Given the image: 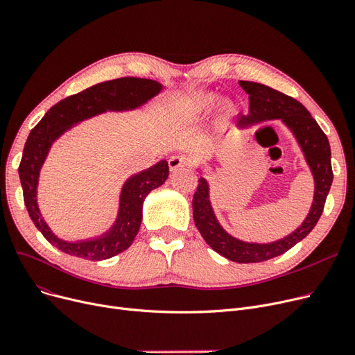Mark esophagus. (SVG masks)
Returning <instances> with one entry per match:
<instances>
[{
  "mask_svg": "<svg viewBox=\"0 0 355 355\" xmlns=\"http://www.w3.org/2000/svg\"><path fill=\"white\" fill-rule=\"evenodd\" d=\"M168 165H169V169H171L173 173L178 171L180 168H186V166H189V164H187L186 158L181 157V155H174V157L169 158V159H168Z\"/></svg>",
  "mask_w": 355,
  "mask_h": 355,
  "instance_id": "esophagus-1",
  "label": "esophagus"
}]
</instances>
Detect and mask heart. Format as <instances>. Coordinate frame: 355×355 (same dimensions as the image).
I'll use <instances>...</instances> for the list:
<instances>
[{"mask_svg":"<svg viewBox=\"0 0 355 355\" xmlns=\"http://www.w3.org/2000/svg\"><path fill=\"white\" fill-rule=\"evenodd\" d=\"M216 99H218V94L213 91L198 92V94H196L191 98L189 104V116L191 119H202L213 109V105H214V113L219 119H229L236 113L238 107L235 100H232L230 97H223L216 102ZM214 102L216 103V105L214 104Z\"/></svg>","mask_w":355,"mask_h":355,"instance_id":"obj_1","label":"heart"}]
</instances>
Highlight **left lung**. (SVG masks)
I'll list each match as a JSON object with an SVG mask.
<instances>
[{
    "mask_svg": "<svg viewBox=\"0 0 355 355\" xmlns=\"http://www.w3.org/2000/svg\"><path fill=\"white\" fill-rule=\"evenodd\" d=\"M239 85L246 94H250V113L238 116L236 126L245 129L261 121L280 119L295 135L315 180L313 203L303 223L283 239L257 243L234 238L220 226L210 203L209 182L200 177L193 197V218L198 232L222 257L235 263L248 264L279 257L312 232L325 206L334 174L328 137L302 103L264 84L239 81Z\"/></svg>",
    "mask_w": 355,
    "mask_h": 355,
    "instance_id": "8db88e82",
    "label": "left lung"
}]
</instances>
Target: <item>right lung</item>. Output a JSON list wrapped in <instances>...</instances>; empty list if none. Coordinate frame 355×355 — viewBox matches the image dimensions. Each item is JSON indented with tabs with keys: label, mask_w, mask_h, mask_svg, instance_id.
<instances>
[{
	"label": "right lung",
	"mask_w": 355,
	"mask_h": 355,
	"mask_svg": "<svg viewBox=\"0 0 355 355\" xmlns=\"http://www.w3.org/2000/svg\"><path fill=\"white\" fill-rule=\"evenodd\" d=\"M161 89L162 84L159 83L135 76L100 83L56 103L30 132L19 166L24 205L35 226L58 250L91 261L112 258L128 250L139 232L145 197L166 181L169 168L168 162L162 159L145 171L132 175L123 184L119 213L113 226L97 238L68 242L52 232L37 206L40 168L52 144L76 123L105 112L135 110L158 96Z\"/></svg>",
	"instance_id": "right-lung-1"
}]
</instances>
